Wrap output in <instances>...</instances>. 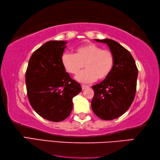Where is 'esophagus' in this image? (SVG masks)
Instances as JSON below:
<instances>
[{
  "mask_svg": "<svg viewBox=\"0 0 160 160\" xmlns=\"http://www.w3.org/2000/svg\"><path fill=\"white\" fill-rule=\"evenodd\" d=\"M82 90H84V89H86V88H89V86H86V85H82Z\"/></svg>",
  "mask_w": 160,
  "mask_h": 160,
  "instance_id": "obj_1",
  "label": "esophagus"
}]
</instances>
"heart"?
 <instances>
[{
	"label": "heart",
	"instance_id": "b5f03b06",
	"mask_svg": "<svg viewBox=\"0 0 160 160\" xmlns=\"http://www.w3.org/2000/svg\"><path fill=\"white\" fill-rule=\"evenodd\" d=\"M61 62L64 69L72 74H78L84 64L86 69L76 78L78 82L89 83L96 78L103 80L108 77L113 67L114 55L111 51L89 43L76 48L75 54L63 53Z\"/></svg>",
	"mask_w": 160,
	"mask_h": 160
}]
</instances>
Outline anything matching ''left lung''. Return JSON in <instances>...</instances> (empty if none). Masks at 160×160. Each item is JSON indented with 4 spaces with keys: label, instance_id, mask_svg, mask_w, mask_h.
<instances>
[{
    "label": "left lung",
    "instance_id": "obj_1",
    "mask_svg": "<svg viewBox=\"0 0 160 160\" xmlns=\"http://www.w3.org/2000/svg\"><path fill=\"white\" fill-rule=\"evenodd\" d=\"M106 43L114 55L111 74L92 88L94 96L91 108L102 120H111L121 116L131 106L137 86L138 68L129 51L111 39L95 40Z\"/></svg>",
    "mask_w": 160,
    "mask_h": 160
}]
</instances>
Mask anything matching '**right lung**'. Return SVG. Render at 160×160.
I'll return each mask as SVG.
<instances>
[{
	"label": "right lung",
	"mask_w": 160,
	"mask_h": 160,
	"mask_svg": "<svg viewBox=\"0 0 160 160\" xmlns=\"http://www.w3.org/2000/svg\"><path fill=\"white\" fill-rule=\"evenodd\" d=\"M67 42L49 41L31 56L25 74L29 101L43 118L60 122L69 116L72 98L82 86L70 77L61 62Z\"/></svg>",
	"instance_id": "1"
}]
</instances>
